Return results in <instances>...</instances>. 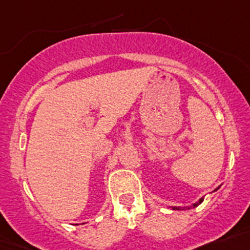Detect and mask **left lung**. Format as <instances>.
<instances>
[{
    "mask_svg": "<svg viewBox=\"0 0 250 250\" xmlns=\"http://www.w3.org/2000/svg\"><path fill=\"white\" fill-rule=\"evenodd\" d=\"M218 188H219V186H218V188H216V190H215V191H217V190H218ZM203 201H204V197H202V198H201V199H199V201H198V202L193 203V204H192V205H191V207H188V208H185V209H182V208H177V207H172V210H190V209H194V208H196V207H198V205H199V204H202V203H203Z\"/></svg>",
    "mask_w": 250,
    "mask_h": 250,
    "instance_id": "8db88e82",
    "label": "left lung"
}]
</instances>
